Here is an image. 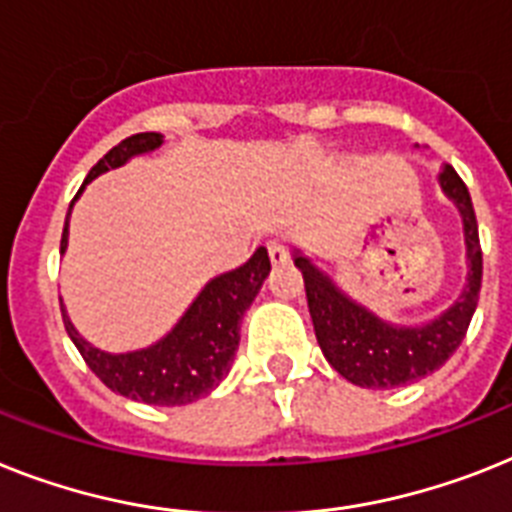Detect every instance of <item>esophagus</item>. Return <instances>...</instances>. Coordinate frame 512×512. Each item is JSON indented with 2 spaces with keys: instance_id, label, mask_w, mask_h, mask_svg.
Wrapping results in <instances>:
<instances>
[{
  "instance_id": "1",
  "label": "esophagus",
  "mask_w": 512,
  "mask_h": 512,
  "mask_svg": "<svg viewBox=\"0 0 512 512\" xmlns=\"http://www.w3.org/2000/svg\"><path fill=\"white\" fill-rule=\"evenodd\" d=\"M269 259H272L274 266L287 264V261H290V248H287L282 240H272V243H269Z\"/></svg>"
}]
</instances>
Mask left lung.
<instances>
[{
  "label": "left lung",
  "mask_w": 512,
  "mask_h": 512,
  "mask_svg": "<svg viewBox=\"0 0 512 512\" xmlns=\"http://www.w3.org/2000/svg\"><path fill=\"white\" fill-rule=\"evenodd\" d=\"M439 185L447 198H453L463 217L468 282L458 301L432 322L421 327H398L384 322L371 314L369 308L350 301L301 251L293 253L295 266L301 269L306 282L308 311H311L319 348L329 366L358 387L392 390L400 384L424 379L453 356L466 337L481 290L479 225L466 183L450 164H445L439 172Z\"/></svg>",
  "instance_id": "8db88e82"
}]
</instances>
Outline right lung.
<instances>
[{
  "label": "right lung",
  "mask_w": 512,
  "mask_h": 512,
  "mask_svg": "<svg viewBox=\"0 0 512 512\" xmlns=\"http://www.w3.org/2000/svg\"><path fill=\"white\" fill-rule=\"evenodd\" d=\"M162 141L164 135L159 133H135L120 141L91 167L86 183L80 185L78 196L94 177L117 170L133 156L159 149ZM73 204H70V209H73ZM67 219H70V211H67ZM65 248L67 222L65 230H62L59 253H65ZM269 269H272V264H269L266 248H256V253L246 264L214 277L198 293V298L190 303V308L172 327L170 335L149 345V348L133 350V353L114 356V353L94 348L91 342L78 335L65 306H62V319H65L67 335L80 350L88 369L94 371L109 390L120 392L130 400H138V403L188 405L209 395L227 377L240 342V319L253 303V298L259 295Z\"/></svg>",
  "instance_id": "obj_1"
}]
</instances>
